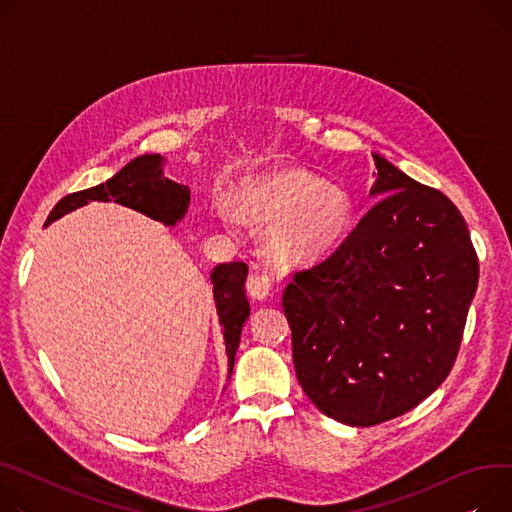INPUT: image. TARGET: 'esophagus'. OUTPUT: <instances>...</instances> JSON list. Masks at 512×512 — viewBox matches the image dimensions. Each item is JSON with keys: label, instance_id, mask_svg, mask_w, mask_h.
Returning <instances> with one entry per match:
<instances>
[{"label": "esophagus", "instance_id": "1", "mask_svg": "<svg viewBox=\"0 0 512 512\" xmlns=\"http://www.w3.org/2000/svg\"><path fill=\"white\" fill-rule=\"evenodd\" d=\"M247 292L255 300H265L271 292V280L263 274H251L247 280Z\"/></svg>", "mask_w": 512, "mask_h": 512}]
</instances>
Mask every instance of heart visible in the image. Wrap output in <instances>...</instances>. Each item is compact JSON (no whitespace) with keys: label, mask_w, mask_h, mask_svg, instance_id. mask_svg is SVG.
I'll list each match as a JSON object with an SVG mask.
<instances>
[{"label":"heart","mask_w":512,"mask_h":512,"mask_svg":"<svg viewBox=\"0 0 512 512\" xmlns=\"http://www.w3.org/2000/svg\"><path fill=\"white\" fill-rule=\"evenodd\" d=\"M247 218L269 224L265 247L280 265H313L346 241L350 195L302 168H280L243 183L236 197Z\"/></svg>","instance_id":"1"}]
</instances>
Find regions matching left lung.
<instances>
[{"label":"left lung","mask_w":512,"mask_h":512,"mask_svg":"<svg viewBox=\"0 0 512 512\" xmlns=\"http://www.w3.org/2000/svg\"><path fill=\"white\" fill-rule=\"evenodd\" d=\"M372 158L383 197L282 298L302 391L348 426L403 416L449 377L480 278L455 203Z\"/></svg>","instance_id":"left-lung-1"}]
</instances>
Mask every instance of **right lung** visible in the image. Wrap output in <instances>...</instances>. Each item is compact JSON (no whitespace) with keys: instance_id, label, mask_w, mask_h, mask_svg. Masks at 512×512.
<instances>
[{"instance_id":"1","label":"right lung","mask_w":512,"mask_h":512,"mask_svg":"<svg viewBox=\"0 0 512 512\" xmlns=\"http://www.w3.org/2000/svg\"><path fill=\"white\" fill-rule=\"evenodd\" d=\"M117 201L135 212H142L152 220H158L166 226H175L189 208V187L170 181L162 175V156L160 154H144L133 158L119 173L107 183L96 187L70 193L57 201L51 210L47 224L53 220L70 214L88 201ZM249 267L243 261L220 263L212 271L214 284V300L220 317V325L224 327V342L228 354V372L234 368V356L238 342H241V331L245 321L249 319V300L245 294Z\"/></svg>"}]
</instances>
